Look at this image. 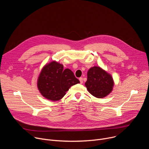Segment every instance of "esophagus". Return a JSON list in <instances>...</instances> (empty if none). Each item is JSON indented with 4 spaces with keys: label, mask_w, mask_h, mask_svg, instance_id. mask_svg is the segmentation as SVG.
<instances>
[{
    "label": "esophagus",
    "mask_w": 149,
    "mask_h": 149,
    "mask_svg": "<svg viewBox=\"0 0 149 149\" xmlns=\"http://www.w3.org/2000/svg\"><path fill=\"white\" fill-rule=\"evenodd\" d=\"M79 80L81 84H82V83H83V78H81V77L79 78Z\"/></svg>",
    "instance_id": "1"
}]
</instances>
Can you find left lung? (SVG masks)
Masks as SVG:
<instances>
[{"mask_svg":"<svg viewBox=\"0 0 149 149\" xmlns=\"http://www.w3.org/2000/svg\"><path fill=\"white\" fill-rule=\"evenodd\" d=\"M114 85L111 75L101 67L94 66L88 71L85 86L94 97L102 98L109 95L113 91Z\"/></svg>","mask_w":149,"mask_h":149,"instance_id":"left-lung-1","label":"left lung"}]
</instances>
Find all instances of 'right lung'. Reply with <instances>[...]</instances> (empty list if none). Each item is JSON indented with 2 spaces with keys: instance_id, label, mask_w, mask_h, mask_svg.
Returning a JSON list of instances; mask_svg holds the SVG:
<instances>
[{
  "instance_id": "obj_1",
  "label": "right lung",
  "mask_w": 149,
  "mask_h": 149,
  "mask_svg": "<svg viewBox=\"0 0 149 149\" xmlns=\"http://www.w3.org/2000/svg\"><path fill=\"white\" fill-rule=\"evenodd\" d=\"M79 82L71 70H64L62 64L53 61L41 70L37 87L44 97L55 101L62 99L71 86Z\"/></svg>"
}]
</instances>
